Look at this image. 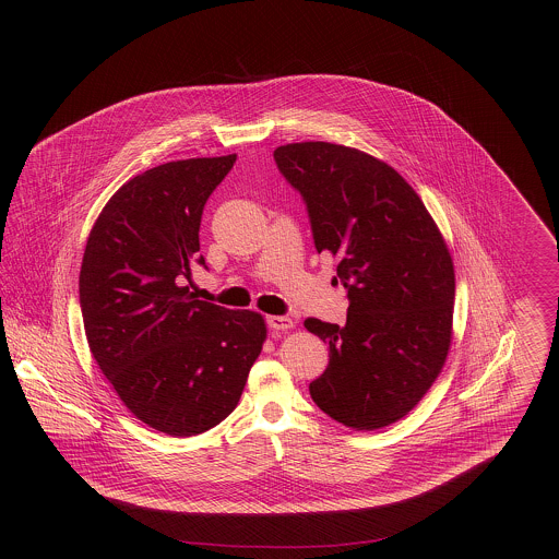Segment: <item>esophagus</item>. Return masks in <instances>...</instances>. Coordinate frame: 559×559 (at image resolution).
I'll return each mask as SVG.
<instances>
[{"label": "esophagus", "mask_w": 559, "mask_h": 559, "mask_svg": "<svg viewBox=\"0 0 559 559\" xmlns=\"http://www.w3.org/2000/svg\"><path fill=\"white\" fill-rule=\"evenodd\" d=\"M266 324L274 331H289V329H293V320L289 317H267Z\"/></svg>", "instance_id": "1"}]
</instances>
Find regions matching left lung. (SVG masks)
I'll list each match as a JSON object with an SVG mask.
<instances>
[{"label":"left lung","instance_id":"obj_1","mask_svg":"<svg viewBox=\"0 0 559 559\" xmlns=\"http://www.w3.org/2000/svg\"><path fill=\"white\" fill-rule=\"evenodd\" d=\"M274 160L304 199L317 251L337 260L344 326L306 319L329 346L310 396L331 419L379 429L424 399L451 347L454 270L419 194L388 163L329 142L278 146Z\"/></svg>","mask_w":559,"mask_h":559}]
</instances>
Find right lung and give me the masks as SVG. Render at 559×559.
<instances>
[{
	"label": "right lung",
	"instance_id": "right-lung-1",
	"mask_svg": "<svg viewBox=\"0 0 559 559\" xmlns=\"http://www.w3.org/2000/svg\"><path fill=\"white\" fill-rule=\"evenodd\" d=\"M237 155L163 163L119 188L85 245L80 306L94 360L146 426L187 438L239 404L262 352L258 312L194 299L203 207ZM207 267V266H205Z\"/></svg>",
	"mask_w": 559,
	"mask_h": 559
}]
</instances>
